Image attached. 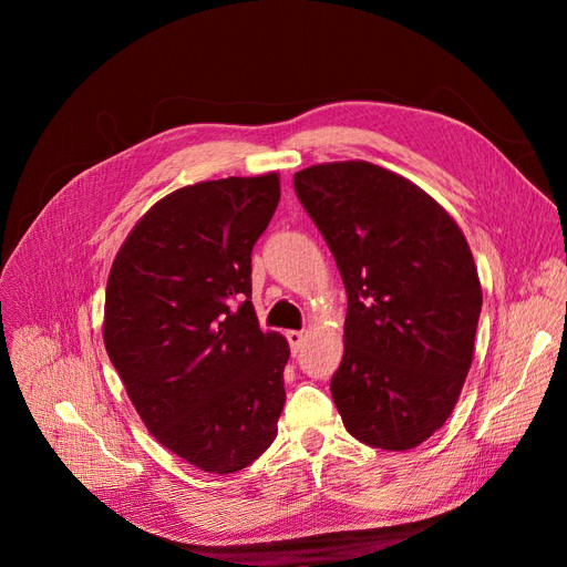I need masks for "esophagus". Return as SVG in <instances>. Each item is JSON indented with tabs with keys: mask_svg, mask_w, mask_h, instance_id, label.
<instances>
[{
	"mask_svg": "<svg viewBox=\"0 0 567 567\" xmlns=\"http://www.w3.org/2000/svg\"><path fill=\"white\" fill-rule=\"evenodd\" d=\"M287 340H289V344H291V349H293V353L301 349V344L306 342V333L303 331H287Z\"/></svg>",
	"mask_w": 567,
	"mask_h": 567,
	"instance_id": "34e87169",
	"label": "esophagus"
}]
</instances>
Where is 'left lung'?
<instances>
[{
	"mask_svg": "<svg viewBox=\"0 0 567 567\" xmlns=\"http://www.w3.org/2000/svg\"><path fill=\"white\" fill-rule=\"evenodd\" d=\"M347 289L331 395L351 436L411 451L443 427L466 381L483 287L464 231L409 178L340 161L293 174Z\"/></svg>",
	"mask_w": 567,
	"mask_h": 567,
	"instance_id": "1",
	"label": "left lung"
}]
</instances>
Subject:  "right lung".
I'll use <instances>...</instances> for the list:
<instances>
[{
	"label": "right lung",
	"instance_id": "1",
	"mask_svg": "<svg viewBox=\"0 0 567 567\" xmlns=\"http://www.w3.org/2000/svg\"><path fill=\"white\" fill-rule=\"evenodd\" d=\"M278 202V172L184 186L110 268V361L146 430L206 473L246 468L278 434L289 344L259 331L250 301V252Z\"/></svg>",
	"mask_w": 567,
	"mask_h": 567
}]
</instances>
